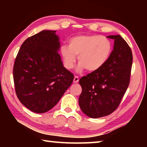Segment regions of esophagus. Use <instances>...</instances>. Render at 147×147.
<instances>
[{"instance_id":"obj_1","label":"esophagus","mask_w":147,"mask_h":147,"mask_svg":"<svg viewBox=\"0 0 147 147\" xmlns=\"http://www.w3.org/2000/svg\"><path fill=\"white\" fill-rule=\"evenodd\" d=\"M78 81H79L78 77V76H74V80H73V82H74V84H76V83L78 82Z\"/></svg>"}]
</instances>
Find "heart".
Returning <instances> with one entry per match:
<instances>
[{"instance_id":"b5f03b06","label":"heart","mask_w":147,"mask_h":147,"mask_svg":"<svg viewBox=\"0 0 147 147\" xmlns=\"http://www.w3.org/2000/svg\"><path fill=\"white\" fill-rule=\"evenodd\" d=\"M113 52V43L109 38L100 35H80L73 37L67 46H62L61 54L65 67L73 69L78 56L79 64L77 71L86 69L89 72L100 69L110 58Z\"/></svg>"}]
</instances>
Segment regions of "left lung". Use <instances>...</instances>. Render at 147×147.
Wrapping results in <instances>:
<instances>
[{
    "label": "left lung",
    "mask_w": 147,
    "mask_h": 147,
    "mask_svg": "<svg viewBox=\"0 0 147 147\" xmlns=\"http://www.w3.org/2000/svg\"><path fill=\"white\" fill-rule=\"evenodd\" d=\"M114 40L107 63L99 70L80 80L82 88L78 102L91 118L108 115L117 108L130 83L133 56L130 47L120 35L106 36Z\"/></svg>",
    "instance_id": "left-lung-1"
}]
</instances>
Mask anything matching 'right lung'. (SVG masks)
<instances>
[{
	"mask_svg": "<svg viewBox=\"0 0 147 147\" xmlns=\"http://www.w3.org/2000/svg\"><path fill=\"white\" fill-rule=\"evenodd\" d=\"M56 32L45 30L26 39L15 61L17 96L35 113H45L56 106L74 79L58 54L60 42Z\"/></svg>",
	"mask_w": 147,
	"mask_h": 147,
	"instance_id": "obj_1",
	"label": "right lung"
}]
</instances>
